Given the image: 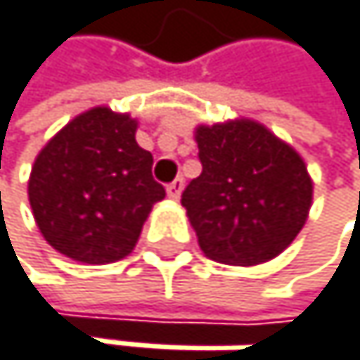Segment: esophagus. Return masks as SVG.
Listing matches in <instances>:
<instances>
[{
    "instance_id": "esophagus-1",
    "label": "esophagus",
    "mask_w": 360,
    "mask_h": 360,
    "mask_svg": "<svg viewBox=\"0 0 360 360\" xmlns=\"http://www.w3.org/2000/svg\"><path fill=\"white\" fill-rule=\"evenodd\" d=\"M181 190H184V179L181 176H176L174 181L165 188V192H168V197L172 199V201H176L179 197H181Z\"/></svg>"
}]
</instances>
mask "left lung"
I'll use <instances>...</instances> for the list:
<instances>
[{
  "label": "left lung",
  "instance_id": "obj_1",
  "mask_svg": "<svg viewBox=\"0 0 360 360\" xmlns=\"http://www.w3.org/2000/svg\"><path fill=\"white\" fill-rule=\"evenodd\" d=\"M203 170L181 205L207 259L259 265L297 239L312 205V176L290 143L255 119L197 126Z\"/></svg>",
  "mask_w": 360,
  "mask_h": 360
}]
</instances>
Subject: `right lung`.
Returning <instances> with one entry per match:
<instances>
[{
	"label": "right lung",
	"mask_w": 360,
	"mask_h": 360,
	"mask_svg": "<svg viewBox=\"0 0 360 360\" xmlns=\"http://www.w3.org/2000/svg\"><path fill=\"white\" fill-rule=\"evenodd\" d=\"M136 126L128 112L95 105L39 150L28 201L41 236L63 257L90 265L128 257L165 197L153 155L134 139Z\"/></svg>",
	"instance_id": "obj_1"
}]
</instances>
